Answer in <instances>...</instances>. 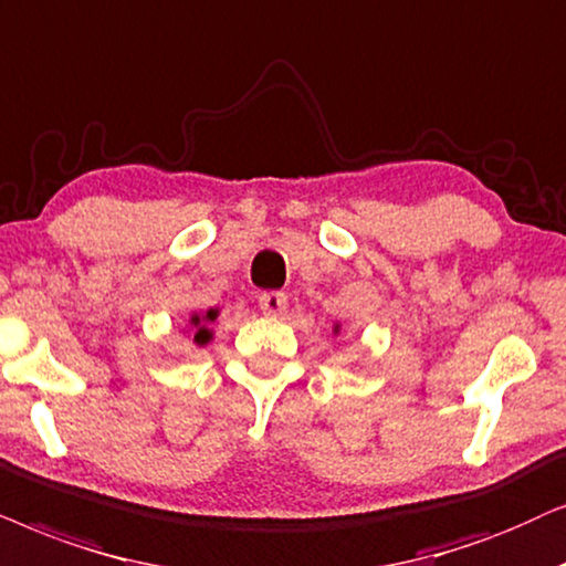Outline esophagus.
<instances>
[{"label":"esophagus","mask_w":566,"mask_h":566,"mask_svg":"<svg viewBox=\"0 0 566 566\" xmlns=\"http://www.w3.org/2000/svg\"><path fill=\"white\" fill-rule=\"evenodd\" d=\"M259 307L266 315H282L284 307H287V297L282 292H263L259 297Z\"/></svg>","instance_id":"34e87169"}]
</instances>
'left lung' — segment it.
I'll list each match as a JSON object with an SVG mask.
<instances>
[{
	"mask_svg": "<svg viewBox=\"0 0 566 566\" xmlns=\"http://www.w3.org/2000/svg\"><path fill=\"white\" fill-rule=\"evenodd\" d=\"M334 334H338V326H336V328H334Z\"/></svg>",
	"mask_w": 566,
	"mask_h": 566,
	"instance_id": "8db88e82",
	"label": "left lung"
}]
</instances>
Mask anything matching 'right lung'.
<instances>
[{
	"label": "right lung",
	"instance_id": "1",
	"mask_svg": "<svg viewBox=\"0 0 566 566\" xmlns=\"http://www.w3.org/2000/svg\"><path fill=\"white\" fill-rule=\"evenodd\" d=\"M217 315H220V311H207V313H193L191 315V328H193V344L196 346H205L212 342V323L217 321Z\"/></svg>",
	"mask_w": 566,
	"mask_h": 566
}]
</instances>
